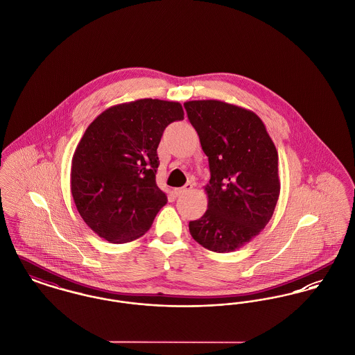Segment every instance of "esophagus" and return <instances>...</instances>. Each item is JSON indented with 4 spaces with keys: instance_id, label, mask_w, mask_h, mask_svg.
<instances>
[{
    "instance_id": "34e87169",
    "label": "esophagus",
    "mask_w": 355,
    "mask_h": 355,
    "mask_svg": "<svg viewBox=\"0 0 355 355\" xmlns=\"http://www.w3.org/2000/svg\"><path fill=\"white\" fill-rule=\"evenodd\" d=\"M191 189H192V184L188 183V184L182 187V188H175V189H173V193H175V196H182V195H184V193H187V192L191 191Z\"/></svg>"
}]
</instances>
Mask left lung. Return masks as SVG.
<instances>
[{"label": "left lung", "mask_w": 355, "mask_h": 355, "mask_svg": "<svg viewBox=\"0 0 355 355\" xmlns=\"http://www.w3.org/2000/svg\"><path fill=\"white\" fill-rule=\"evenodd\" d=\"M205 150L208 208L189 222L191 236L214 252H231L259 235L279 199L278 150L261 117L220 100L184 103Z\"/></svg>", "instance_id": "obj_1"}]
</instances>
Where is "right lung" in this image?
Instances as JSON below:
<instances>
[{"label": "right lung", "instance_id": "add662e5", "mask_svg": "<svg viewBox=\"0 0 355 355\" xmlns=\"http://www.w3.org/2000/svg\"><path fill=\"white\" fill-rule=\"evenodd\" d=\"M180 103L140 98L100 113L76 147L71 191L87 225L110 243L143 236L166 193L156 184L157 147L172 121L183 120Z\"/></svg>", "mask_w": 355, "mask_h": 355}]
</instances>
